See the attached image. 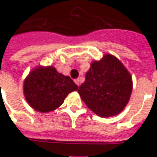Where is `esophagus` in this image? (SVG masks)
I'll return each instance as SVG.
<instances>
[{
  "mask_svg": "<svg viewBox=\"0 0 157 157\" xmlns=\"http://www.w3.org/2000/svg\"><path fill=\"white\" fill-rule=\"evenodd\" d=\"M75 82L76 83V85L77 86H79L80 82H79V79H78V78H76V79H75Z\"/></svg>",
  "mask_w": 157,
  "mask_h": 157,
  "instance_id": "1",
  "label": "esophagus"
}]
</instances>
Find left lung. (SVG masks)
<instances>
[{
    "mask_svg": "<svg viewBox=\"0 0 157 157\" xmlns=\"http://www.w3.org/2000/svg\"><path fill=\"white\" fill-rule=\"evenodd\" d=\"M132 91V78L115 56L107 54L91 63L78 94L89 109L101 117H110L123 110Z\"/></svg>",
    "mask_w": 157,
    "mask_h": 157,
    "instance_id": "8db88e82",
    "label": "left lung"
}]
</instances>
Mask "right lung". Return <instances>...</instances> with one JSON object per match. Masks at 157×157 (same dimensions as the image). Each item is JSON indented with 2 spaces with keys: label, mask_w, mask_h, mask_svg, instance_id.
Instances as JSON below:
<instances>
[{
  "label": "right lung",
  "mask_w": 157,
  "mask_h": 157,
  "mask_svg": "<svg viewBox=\"0 0 157 157\" xmlns=\"http://www.w3.org/2000/svg\"><path fill=\"white\" fill-rule=\"evenodd\" d=\"M78 89V86L69 76L59 73L53 67H38L32 71L23 86L28 104L40 112L57 109L69 93Z\"/></svg>",
  "instance_id": "right-lung-1"
}]
</instances>
